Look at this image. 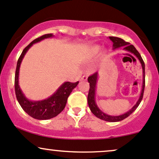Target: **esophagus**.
Wrapping results in <instances>:
<instances>
[{
    "label": "esophagus",
    "instance_id": "esophagus-1",
    "mask_svg": "<svg viewBox=\"0 0 159 159\" xmlns=\"http://www.w3.org/2000/svg\"><path fill=\"white\" fill-rule=\"evenodd\" d=\"M81 81H87V80H88V76H87V75L82 76V77H81Z\"/></svg>",
    "mask_w": 159,
    "mask_h": 159
}]
</instances>
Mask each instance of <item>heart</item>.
<instances>
[{
    "label": "heart",
    "instance_id": "b5f03b06",
    "mask_svg": "<svg viewBox=\"0 0 159 159\" xmlns=\"http://www.w3.org/2000/svg\"><path fill=\"white\" fill-rule=\"evenodd\" d=\"M101 49H102V47L99 46V45H96V46L92 47V48L89 50V52H88L89 55L93 56H93L97 55V54L100 52Z\"/></svg>",
    "mask_w": 159,
    "mask_h": 159
}]
</instances>
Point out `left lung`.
Masks as SVG:
<instances>
[{
  "label": "left lung",
  "instance_id": "obj_1",
  "mask_svg": "<svg viewBox=\"0 0 159 159\" xmlns=\"http://www.w3.org/2000/svg\"><path fill=\"white\" fill-rule=\"evenodd\" d=\"M109 39L112 41L113 45H112V49L113 50H116V49L123 48V50L125 51H128L134 54L140 62L141 66H142L143 69V84H142V90H141L140 95H139L138 100L136 102V104L134 105L130 110H128L127 112L124 113V114L119 115V116H110V115H108L106 113L103 112L97 106V102H96V90H97V84L98 81V72L94 73L93 75H92L91 76L88 77V81L90 83V90H89V93L88 96V102L89 108H90V111L97 118H100V119L106 121H109V122H117L120 121L124 120L125 118H126L127 117L130 116L131 113H133L134 111L136 110L138 106L140 103L141 100H142L143 97V92H144V88H145V64L143 60L142 57H141L140 54L139 53V52L137 51V49H136L133 45L130 44V43L126 42V41H124L123 39L117 37H109Z\"/></svg>",
  "mask_w": 159,
  "mask_h": 159
}]
</instances>
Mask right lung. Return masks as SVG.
<instances>
[{
	"mask_svg": "<svg viewBox=\"0 0 159 159\" xmlns=\"http://www.w3.org/2000/svg\"><path fill=\"white\" fill-rule=\"evenodd\" d=\"M53 34H47L41 37L34 40L22 50L18 62H17L16 69L15 74V92L16 99L19 103L24 111L29 116L38 120H48L54 118L64 109L67 102L69 96L78 84V81L75 83H71L66 81L56 90L48 98L42 100H31L25 97L19 84V76H20V69L22 61L25 57L28 50L31 48L34 43H38L46 38L53 37Z\"/></svg>",
	"mask_w": 159,
	"mask_h": 159,
	"instance_id": "add662e5",
	"label": "right lung"
}]
</instances>
